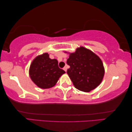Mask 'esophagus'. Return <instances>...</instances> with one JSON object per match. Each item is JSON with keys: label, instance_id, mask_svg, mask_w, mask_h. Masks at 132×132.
Wrapping results in <instances>:
<instances>
[{"label": "esophagus", "instance_id": "1", "mask_svg": "<svg viewBox=\"0 0 132 132\" xmlns=\"http://www.w3.org/2000/svg\"><path fill=\"white\" fill-rule=\"evenodd\" d=\"M63 70L65 71V72H67V67H64Z\"/></svg>", "mask_w": 132, "mask_h": 132}]
</instances>
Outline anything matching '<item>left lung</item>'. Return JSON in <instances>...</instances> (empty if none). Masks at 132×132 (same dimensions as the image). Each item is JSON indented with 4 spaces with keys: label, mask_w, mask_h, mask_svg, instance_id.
I'll use <instances>...</instances> for the list:
<instances>
[{
    "label": "left lung",
    "mask_w": 132,
    "mask_h": 132,
    "mask_svg": "<svg viewBox=\"0 0 132 132\" xmlns=\"http://www.w3.org/2000/svg\"><path fill=\"white\" fill-rule=\"evenodd\" d=\"M69 54L67 63L70 68L67 72L75 88L86 92L96 88L101 83L105 74L101 58L84 47Z\"/></svg>",
    "instance_id": "obj_1"
}]
</instances>
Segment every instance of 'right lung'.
Listing matches in <instances>:
<instances>
[{
    "label": "right lung",
    "instance_id": "right-lung-1",
    "mask_svg": "<svg viewBox=\"0 0 132 132\" xmlns=\"http://www.w3.org/2000/svg\"><path fill=\"white\" fill-rule=\"evenodd\" d=\"M65 72L58 67V61L51 59L48 53L36 57L30 65L29 75L36 85L42 89L53 87Z\"/></svg>",
    "mask_w": 132,
    "mask_h": 132
}]
</instances>
